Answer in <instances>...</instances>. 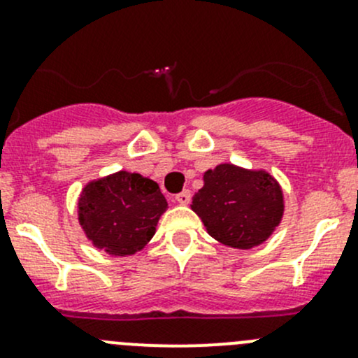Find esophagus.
<instances>
[{
    "instance_id": "obj_1",
    "label": "esophagus",
    "mask_w": 358,
    "mask_h": 358,
    "mask_svg": "<svg viewBox=\"0 0 358 358\" xmlns=\"http://www.w3.org/2000/svg\"><path fill=\"white\" fill-rule=\"evenodd\" d=\"M175 199L178 204H189L190 202V190H182L180 194H176Z\"/></svg>"
}]
</instances>
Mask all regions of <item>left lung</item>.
I'll return each instance as SVG.
<instances>
[{"mask_svg": "<svg viewBox=\"0 0 358 358\" xmlns=\"http://www.w3.org/2000/svg\"><path fill=\"white\" fill-rule=\"evenodd\" d=\"M192 209L216 241L251 249L265 243L280 223L284 197L268 173L220 164L204 173V187L194 194Z\"/></svg>", "mask_w": 358, "mask_h": 358, "instance_id": "8db88e82", "label": "left lung"}]
</instances>
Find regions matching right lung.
I'll return each instance as SVG.
<instances>
[{
	"label": "right lung",
	"mask_w": 358,
	"mask_h": 358,
	"mask_svg": "<svg viewBox=\"0 0 358 358\" xmlns=\"http://www.w3.org/2000/svg\"><path fill=\"white\" fill-rule=\"evenodd\" d=\"M166 208L168 202L156 182L138 173L119 171L85 187L79 197V223L96 248L128 256L152 239Z\"/></svg>",
	"instance_id": "add662e5"
}]
</instances>
